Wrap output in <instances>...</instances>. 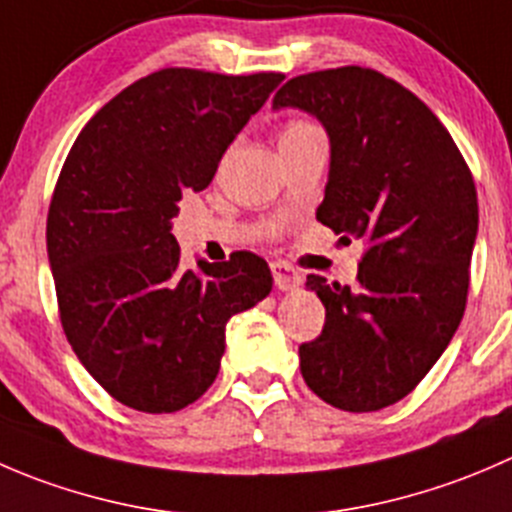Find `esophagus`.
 <instances>
[{
  "label": "esophagus",
  "instance_id": "1",
  "mask_svg": "<svg viewBox=\"0 0 512 512\" xmlns=\"http://www.w3.org/2000/svg\"><path fill=\"white\" fill-rule=\"evenodd\" d=\"M271 276L273 283H276L281 291H291V288H296L298 283H301V273L286 261H271Z\"/></svg>",
  "mask_w": 512,
  "mask_h": 512
}]
</instances>
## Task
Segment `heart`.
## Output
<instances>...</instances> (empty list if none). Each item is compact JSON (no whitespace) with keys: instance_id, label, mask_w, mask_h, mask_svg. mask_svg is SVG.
<instances>
[{"instance_id":"1","label":"heart","mask_w":512,"mask_h":512,"mask_svg":"<svg viewBox=\"0 0 512 512\" xmlns=\"http://www.w3.org/2000/svg\"><path fill=\"white\" fill-rule=\"evenodd\" d=\"M318 126L313 124V121H303V119H296V121H288L286 126H283L281 131V141L283 139H293V136H303L308 134V131H316Z\"/></svg>"}]
</instances>
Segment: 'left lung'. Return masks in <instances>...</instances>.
Masks as SVG:
<instances>
[{
	"label": "left lung",
	"mask_w": 512,
	"mask_h": 512,
	"mask_svg": "<svg viewBox=\"0 0 512 512\" xmlns=\"http://www.w3.org/2000/svg\"><path fill=\"white\" fill-rule=\"evenodd\" d=\"M273 106L326 126L331 171L316 219L343 244L363 241L356 286L308 276L326 323L298 346L301 376L333 408L381 411L426 378L458 331L478 234L473 174L438 116L376 69L301 74Z\"/></svg>",
	"instance_id": "8db88e82"
}]
</instances>
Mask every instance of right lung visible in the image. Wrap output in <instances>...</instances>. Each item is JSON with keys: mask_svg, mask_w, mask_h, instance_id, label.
I'll return each instance as SVG.
<instances>
[{"mask_svg": "<svg viewBox=\"0 0 512 512\" xmlns=\"http://www.w3.org/2000/svg\"><path fill=\"white\" fill-rule=\"evenodd\" d=\"M281 82L159 69L101 106L64 161L47 216L59 321L94 381L134 411L199 401L219 376L229 318L271 291L251 251L184 271L171 219Z\"/></svg>", "mask_w": 512, "mask_h": 512, "instance_id": "1", "label": "right lung"}]
</instances>
